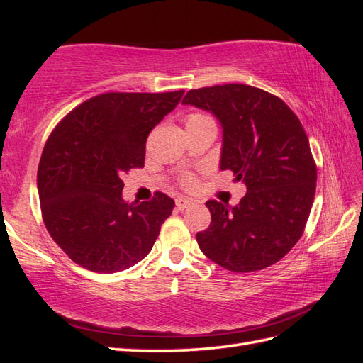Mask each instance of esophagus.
<instances>
[{
  "label": "esophagus",
  "instance_id": "esophagus-1",
  "mask_svg": "<svg viewBox=\"0 0 363 363\" xmlns=\"http://www.w3.org/2000/svg\"><path fill=\"white\" fill-rule=\"evenodd\" d=\"M191 204V199H189V198H176V207L179 211H186L187 207Z\"/></svg>",
  "mask_w": 363,
  "mask_h": 363
}]
</instances>
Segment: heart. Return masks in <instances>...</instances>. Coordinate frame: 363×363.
Returning a JSON list of instances; mask_svg holds the SVG:
<instances>
[{"label":"heart","mask_w":363,"mask_h":363,"mask_svg":"<svg viewBox=\"0 0 363 363\" xmlns=\"http://www.w3.org/2000/svg\"><path fill=\"white\" fill-rule=\"evenodd\" d=\"M204 120H211V118L206 117V115H203V113H191V115H189L187 120H186V126L187 125H194V123L204 121ZM186 184H187V186H190V184H191L190 177H186Z\"/></svg>","instance_id":"b5f03b06"}]
</instances>
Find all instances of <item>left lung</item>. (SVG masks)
I'll return each instance as SVG.
<instances>
[{"label": "left lung", "instance_id": "8db88e82", "mask_svg": "<svg viewBox=\"0 0 363 363\" xmlns=\"http://www.w3.org/2000/svg\"><path fill=\"white\" fill-rule=\"evenodd\" d=\"M182 104L221 126L220 169L246 186L235 206L209 199L212 221L196 234L215 264L250 273L276 264L299 240L312 209L317 167L303 125L282 99L245 84L190 90Z\"/></svg>", "mask_w": 363, "mask_h": 363}]
</instances>
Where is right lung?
I'll use <instances>...</instances> for the list:
<instances>
[{"label":"right lung","instance_id":"1","mask_svg":"<svg viewBox=\"0 0 363 363\" xmlns=\"http://www.w3.org/2000/svg\"><path fill=\"white\" fill-rule=\"evenodd\" d=\"M184 95L103 94L82 103L52 130L37 172L42 217L52 240L76 264L118 273L148 256L174 201L123 198V173L142 168L151 129Z\"/></svg>","mask_w":363,"mask_h":363}]
</instances>
